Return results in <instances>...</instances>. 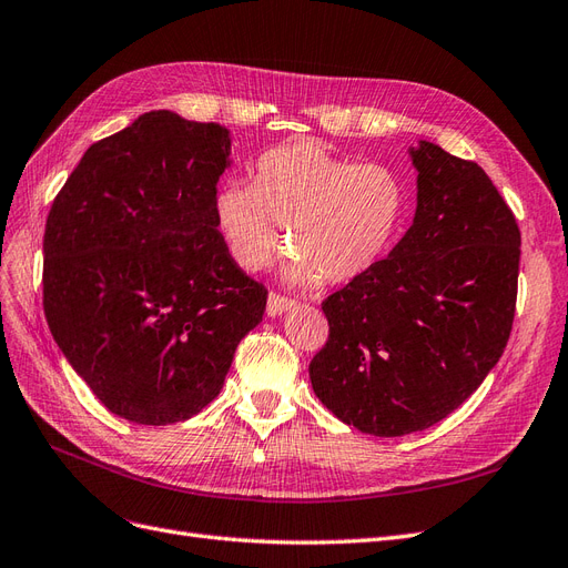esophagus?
Segmentation results:
<instances>
[{
  "instance_id": "obj_1",
  "label": "esophagus",
  "mask_w": 568,
  "mask_h": 568,
  "mask_svg": "<svg viewBox=\"0 0 568 568\" xmlns=\"http://www.w3.org/2000/svg\"><path fill=\"white\" fill-rule=\"evenodd\" d=\"M295 302L285 297V295H278V293H268V302H266V314L268 316H281L283 312H287L290 306H293Z\"/></svg>"
}]
</instances>
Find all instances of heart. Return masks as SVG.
I'll list each match as a JSON object with an SVG mask.
<instances>
[{"label": "heart", "instance_id": "b5f03b06", "mask_svg": "<svg viewBox=\"0 0 568 568\" xmlns=\"http://www.w3.org/2000/svg\"><path fill=\"white\" fill-rule=\"evenodd\" d=\"M407 214V183L378 161L333 154L321 142H293L264 152L252 185L223 181L212 216L233 262L262 271L273 254H287L290 283L356 281L393 247Z\"/></svg>", "mask_w": 568, "mask_h": 568}]
</instances>
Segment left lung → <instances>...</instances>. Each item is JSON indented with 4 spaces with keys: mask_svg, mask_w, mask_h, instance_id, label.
Returning a JSON list of instances; mask_svg holds the SVG:
<instances>
[{
    "mask_svg": "<svg viewBox=\"0 0 568 568\" xmlns=\"http://www.w3.org/2000/svg\"><path fill=\"white\" fill-rule=\"evenodd\" d=\"M412 229L321 304L316 397L356 430H426L476 393L507 347L521 233L476 161L420 140Z\"/></svg>",
    "mask_w": 568,
    "mask_h": 568,
    "instance_id": "left-lung-1",
    "label": "left lung"
}]
</instances>
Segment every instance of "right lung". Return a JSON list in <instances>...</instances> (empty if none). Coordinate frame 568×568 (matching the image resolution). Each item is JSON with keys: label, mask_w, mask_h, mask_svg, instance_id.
Instances as JSON below:
<instances>
[{"label": "right lung", "mask_w": 568, "mask_h": 568, "mask_svg": "<svg viewBox=\"0 0 568 568\" xmlns=\"http://www.w3.org/2000/svg\"><path fill=\"white\" fill-rule=\"evenodd\" d=\"M229 156V128L142 113L92 144L47 216V323L94 397L133 424L202 412L264 316L266 287L212 216Z\"/></svg>", "instance_id": "add662e5"}]
</instances>
